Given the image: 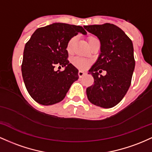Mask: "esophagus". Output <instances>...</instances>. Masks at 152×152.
<instances>
[{
    "instance_id": "34e87169",
    "label": "esophagus",
    "mask_w": 152,
    "mask_h": 152,
    "mask_svg": "<svg viewBox=\"0 0 152 152\" xmlns=\"http://www.w3.org/2000/svg\"><path fill=\"white\" fill-rule=\"evenodd\" d=\"M85 74H86V73L84 72L82 70H79V72H78V76H79L80 78L83 77L85 75Z\"/></svg>"
}]
</instances>
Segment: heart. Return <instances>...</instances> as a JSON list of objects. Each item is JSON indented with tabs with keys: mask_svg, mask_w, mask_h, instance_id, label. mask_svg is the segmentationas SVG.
<instances>
[{
	"mask_svg": "<svg viewBox=\"0 0 152 152\" xmlns=\"http://www.w3.org/2000/svg\"><path fill=\"white\" fill-rule=\"evenodd\" d=\"M76 37H72V38H71L67 42V45H66V50H67V52L69 54H71L72 52L75 44L76 42ZM87 40H88V43L90 46V44H93V42L98 41V39L95 38L94 37H88ZM72 63L76 67L80 68V69H86V68L91 64V61L88 60V59H83V58L76 57L73 59Z\"/></svg>",
	"mask_w": 152,
	"mask_h": 152,
	"instance_id": "heart-1",
	"label": "heart"
}]
</instances>
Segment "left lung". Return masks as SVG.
Masks as SVG:
<instances>
[{
  "label": "left lung",
  "instance_id": "1",
  "mask_svg": "<svg viewBox=\"0 0 152 152\" xmlns=\"http://www.w3.org/2000/svg\"><path fill=\"white\" fill-rule=\"evenodd\" d=\"M84 27L97 36L101 44V53L88 73L94 78V84L87 88V96L95 105L112 108L120 103L131 85L135 67L132 42L124 31L112 23ZM100 69L107 71L105 76L99 75Z\"/></svg>",
  "mask_w": 152,
  "mask_h": 152
}]
</instances>
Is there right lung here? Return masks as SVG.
Returning a JSON list of instances; mask_svg holds the SVG:
<instances>
[{
  "label": "right lung",
  "instance_id": "obj_1",
  "mask_svg": "<svg viewBox=\"0 0 152 152\" xmlns=\"http://www.w3.org/2000/svg\"><path fill=\"white\" fill-rule=\"evenodd\" d=\"M82 26L54 23L37 28L26 42L21 72L27 91L36 102L50 105L62 101L69 88L78 79V69L69 63L66 45ZM65 67L56 71L54 67Z\"/></svg>",
  "mask_w": 152,
  "mask_h": 152
}]
</instances>
